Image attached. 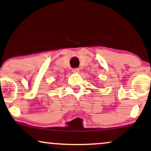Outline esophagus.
Instances as JSON below:
<instances>
[{
	"label": "esophagus",
	"mask_w": 151,
	"mask_h": 151,
	"mask_svg": "<svg viewBox=\"0 0 151 151\" xmlns=\"http://www.w3.org/2000/svg\"><path fill=\"white\" fill-rule=\"evenodd\" d=\"M72 72H73V73H79V70L78 68H74L72 70Z\"/></svg>",
	"instance_id": "34e87169"
}]
</instances>
